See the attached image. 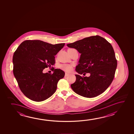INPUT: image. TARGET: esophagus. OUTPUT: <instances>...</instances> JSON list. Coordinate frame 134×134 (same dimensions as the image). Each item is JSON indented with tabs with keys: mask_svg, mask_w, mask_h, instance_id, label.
I'll list each match as a JSON object with an SVG mask.
<instances>
[{
	"mask_svg": "<svg viewBox=\"0 0 134 134\" xmlns=\"http://www.w3.org/2000/svg\"><path fill=\"white\" fill-rule=\"evenodd\" d=\"M69 75H70V74L67 73H65V77H67V76H68Z\"/></svg>",
	"mask_w": 134,
	"mask_h": 134,
	"instance_id": "esophagus-1",
	"label": "esophagus"
}]
</instances>
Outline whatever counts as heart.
Listing matches in <instances>:
<instances>
[{
    "label": "heart",
    "mask_w": 134,
    "mask_h": 134,
    "mask_svg": "<svg viewBox=\"0 0 134 134\" xmlns=\"http://www.w3.org/2000/svg\"><path fill=\"white\" fill-rule=\"evenodd\" d=\"M72 49V48H71ZM61 68L63 70H64L67 72H70L72 70V65L70 64H64L63 65H62L61 66Z\"/></svg>",
    "instance_id": "1"
}]
</instances>
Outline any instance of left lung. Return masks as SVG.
<instances>
[{
    "mask_svg": "<svg viewBox=\"0 0 134 134\" xmlns=\"http://www.w3.org/2000/svg\"><path fill=\"white\" fill-rule=\"evenodd\" d=\"M81 54L76 71V80L70 86L77 94L93 98L101 94L114 78L117 62L111 44L99 35L92 36L67 44ZM89 72V77L80 74Z\"/></svg>",
    "mask_w": 134,
    "mask_h": 134,
    "instance_id": "left-lung-1",
    "label": "left lung"
}]
</instances>
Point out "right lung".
I'll return each mask as SVG.
<instances>
[{
	"label": "right lung",
	"instance_id": "right-lung-1",
	"mask_svg": "<svg viewBox=\"0 0 134 134\" xmlns=\"http://www.w3.org/2000/svg\"><path fill=\"white\" fill-rule=\"evenodd\" d=\"M65 43L53 44L40 40L22 42L14 53L13 72L22 93L33 101L46 100L55 93L65 72L53 69V74L42 72L55 63L54 56Z\"/></svg>",
	"mask_w": 134,
	"mask_h": 134
}]
</instances>
